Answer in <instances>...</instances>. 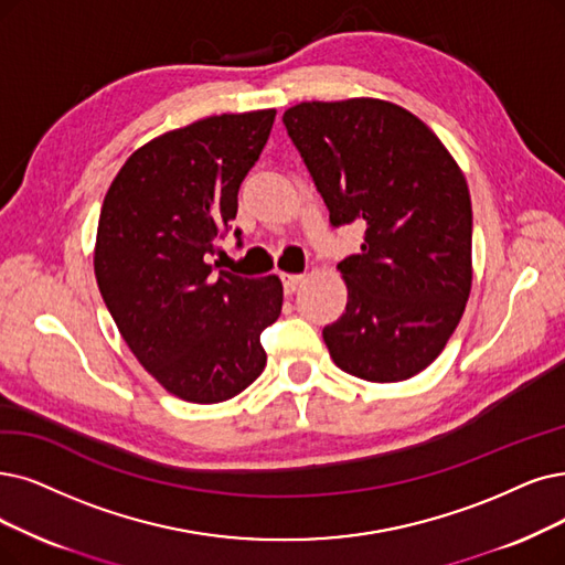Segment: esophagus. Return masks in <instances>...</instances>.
<instances>
[{"instance_id":"obj_1","label":"esophagus","mask_w":565,"mask_h":565,"mask_svg":"<svg viewBox=\"0 0 565 565\" xmlns=\"http://www.w3.org/2000/svg\"><path fill=\"white\" fill-rule=\"evenodd\" d=\"M303 276H291V274H282V287L285 295H295V291L301 287Z\"/></svg>"}]
</instances>
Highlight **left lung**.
<instances>
[{
  "label": "left lung",
  "instance_id": "1",
  "mask_svg": "<svg viewBox=\"0 0 565 565\" xmlns=\"http://www.w3.org/2000/svg\"><path fill=\"white\" fill-rule=\"evenodd\" d=\"M282 122L333 227H366L361 253L338 264L348 306L322 331L333 364L369 382L417 375L443 352L470 297L463 171L417 116L385 99L301 102Z\"/></svg>",
  "mask_w": 565,
  "mask_h": 565
}]
</instances>
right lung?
<instances>
[{
  "label": "right lung",
  "mask_w": 565,
  "mask_h": 565,
  "mask_svg": "<svg viewBox=\"0 0 565 565\" xmlns=\"http://www.w3.org/2000/svg\"><path fill=\"white\" fill-rule=\"evenodd\" d=\"M274 120L276 108H264L167 131L129 154L104 196L95 243L104 303L139 364L190 403L234 398L266 366L259 338L280 318V278L215 276L209 257Z\"/></svg>",
  "instance_id": "add662e5"
}]
</instances>
